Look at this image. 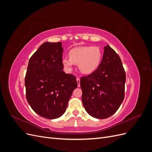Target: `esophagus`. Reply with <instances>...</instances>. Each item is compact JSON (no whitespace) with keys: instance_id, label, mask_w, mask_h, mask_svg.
Returning <instances> with one entry per match:
<instances>
[{"instance_id":"34e87169","label":"esophagus","mask_w":152,"mask_h":152,"mask_svg":"<svg viewBox=\"0 0 152 152\" xmlns=\"http://www.w3.org/2000/svg\"><path fill=\"white\" fill-rule=\"evenodd\" d=\"M76 80H77V84H78V87H80V79L79 77H77V79H76Z\"/></svg>"}]
</instances>
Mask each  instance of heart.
Listing matches in <instances>:
<instances>
[{
	"label": "heart",
	"instance_id": "1",
	"mask_svg": "<svg viewBox=\"0 0 152 152\" xmlns=\"http://www.w3.org/2000/svg\"><path fill=\"white\" fill-rule=\"evenodd\" d=\"M68 57L62 59L63 65L67 70H72L73 64H75L81 73L90 74L98 67L102 52L97 46L85 45L72 49L68 53Z\"/></svg>",
	"mask_w": 152,
	"mask_h": 152
}]
</instances>
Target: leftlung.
<instances>
[{
    "mask_svg": "<svg viewBox=\"0 0 152 152\" xmlns=\"http://www.w3.org/2000/svg\"><path fill=\"white\" fill-rule=\"evenodd\" d=\"M126 80L120 57L107 45L98 68L80 78L82 101L86 112L99 119L112 116L124 99Z\"/></svg>",
    "mask_w": 152,
    "mask_h": 152,
    "instance_id": "1",
    "label": "left lung"
}]
</instances>
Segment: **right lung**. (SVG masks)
<instances>
[{
    "label": "right lung",
    "instance_id": "1",
    "mask_svg": "<svg viewBox=\"0 0 152 152\" xmlns=\"http://www.w3.org/2000/svg\"><path fill=\"white\" fill-rule=\"evenodd\" d=\"M61 42L42 44L30 58L25 85L26 98L34 111L48 119L64 114L73 90L76 77L63 71Z\"/></svg>",
    "mask_w": 152,
    "mask_h": 152
}]
</instances>
